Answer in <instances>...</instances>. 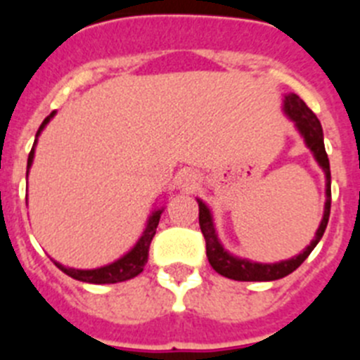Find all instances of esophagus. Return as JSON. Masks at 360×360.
Instances as JSON below:
<instances>
[{
	"label": "esophagus",
	"mask_w": 360,
	"mask_h": 360,
	"mask_svg": "<svg viewBox=\"0 0 360 360\" xmlns=\"http://www.w3.org/2000/svg\"><path fill=\"white\" fill-rule=\"evenodd\" d=\"M178 186L186 193H193L200 186V176L195 171H184L180 178H178Z\"/></svg>",
	"instance_id": "34e87169"
}]
</instances>
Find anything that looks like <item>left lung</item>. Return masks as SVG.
I'll return each mask as SVG.
<instances>
[{"instance_id":"left-lung-1","label":"left lung","mask_w":360,"mask_h":360,"mask_svg":"<svg viewBox=\"0 0 360 360\" xmlns=\"http://www.w3.org/2000/svg\"><path fill=\"white\" fill-rule=\"evenodd\" d=\"M283 111L294 122L295 129L299 131V135L303 136L307 148L310 149L319 167L324 171V178H326V202H324L323 219H321L319 229L316 231V236H314V240L310 241V245L303 252H299L297 256L290 257V259H283V262L278 263H256L247 259V257L234 256L227 249H224V245H221L218 238V232L214 229V219H212L211 209L198 198L200 229H202V234L205 238L209 263H211V266L218 274L225 276L229 279H234V281H276V279H281L285 276L292 274L310 256L311 250L316 249V245L321 241L324 231H326V225H328L330 203H332V189H330L332 176H330V160L328 155H326V149H324L323 128H321L319 119L295 94L285 95V98H283Z\"/></svg>"}]
</instances>
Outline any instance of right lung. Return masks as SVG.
Masks as SVG:
<instances>
[{
  "label": "right lung",
  "instance_id": "obj_1",
  "mask_svg": "<svg viewBox=\"0 0 360 360\" xmlns=\"http://www.w3.org/2000/svg\"><path fill=\"white\" fill-rule=\"evenodd\" d=\"M56 115V111H52L46 119L43 120V124L39 126L36 133V141H34V146H32V151L28 155V162H27V169L30 171L32 162H34V155H36V144H37V136L41 135L44 128H46V124L53 119ZM164 212V207H158L149 214L148 221H146V229L142 232V236L139 238L135 245H133L131 249L128 252L120 256L119 259H115L110 265L98 266V269H73V266H65L61 263L53 262L57 265V269H61L66 276L70 278L77 279V281H84V283H94V285H110V283H120V281H128V279L135 278L144 270L146 263H148V252H149V245H151L153 236H155V232H157L158 221H160V214Z\"/></svg>",
  "mask_w": 360,
  "mask_h": 360
}]
</instances>
